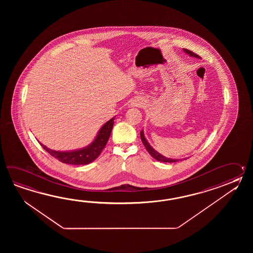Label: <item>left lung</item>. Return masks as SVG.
<instances>
[{
	"label": "left lung",
	"instance_id": "left-lung-1",
	"mask_svg": "<svg viewBox=\"0 0 253 253\" xmlns=\"http://www.w3.org/2000/svg\"><path fill=\"white\" fill-rule=\"evenodd\" d=\"M183 51L185 52V53L189 54L190 56H192V57H195V58H198L200 59L199 55H197L196 53H194L193 51H191V50H189V49H186V48H183ZM140 136H141V140H142V142H143V144L145 146V148H146V150L148 151V153L150 154L151 156H153L155 159H156L157 161L164 162V163H174V162L179 161V159H172V158H167L166 156H162L160 155L158 152H156L150 145H149V143L146 141L145 139V135H144V132L143 131H141V133H140Z\"/></svg>",
	"mask_w": 253,
	"mask_h": 253
}]
</instances>
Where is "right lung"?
<instances>
[{
	"label": "right lung",
	"mask_w": 253,
	"mask_h": 253,
	"mask_svg": "<svg viewBox=\"0 0 253 253\" xmlns=\"http://www.w3.org/2000/svg\"><path fill=\"white\" fill-rule=\"evenodd\" d=\"M114 119L115 118L110 119L99 130L96 138L90 145H87L85 148H82L80 150L59 152V151L51 150L47 146L42 145V143H40V144L50 156H53L54 158L58 159L61 163L76 165V166L87 165L97 159L104 149V147L107 145L108 138H109L111 131L113 128Z\"/></svg>",
	"instance_id": "1"
}]
</instances>
